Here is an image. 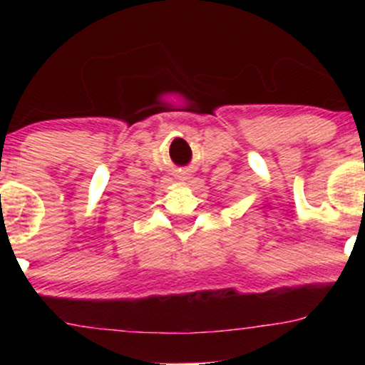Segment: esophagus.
I'll return each mask as SVG.
<instances>
[{"instance_id":"1","label":"esophagus","mask_w":365,"mask_h":365,"mask_svg":"<svg viewBox=\"0 0 365 365\" xmlns=\"http://www.w3.org/2000/svg\"><path fill=\"white\" fill-rule=\"evenodd\" d=\"M178 178L182 180V182H187V180H190L192 177H190V173H188V171H180Z\"/></svg>"}]
</instances>
